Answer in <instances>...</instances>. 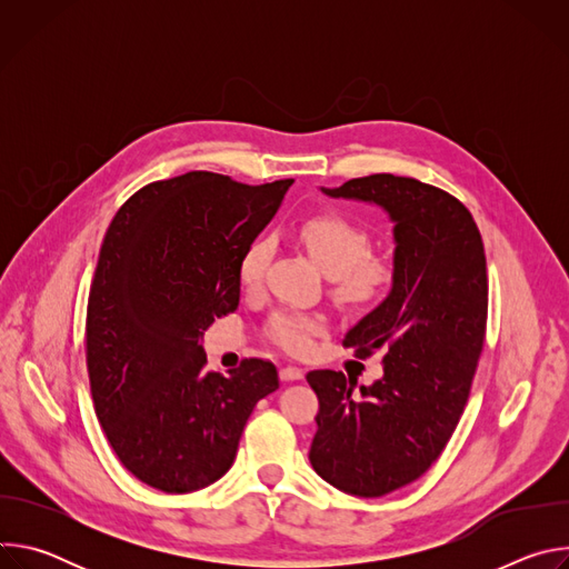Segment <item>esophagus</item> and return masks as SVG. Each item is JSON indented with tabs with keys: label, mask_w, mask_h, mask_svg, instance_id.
Wrapping results in <instances>:
<instances>
[{
	"label": "esophagus",
	"mask_w": 569,
	"mask_h": 569,
	"mask_svg": "<svg viewBox=\"0 0 569 569\" xmlns=\"http://www.w3.org/2000/svg\"><path fill=\"white\" fill-rule=\"evenodd\" d=\"M279 376H281V380H301L303 378V369H299V367H292V365H286V367H281L279 369Z\"/></svg>",
	"instance_id": "1"
}]
</instances>
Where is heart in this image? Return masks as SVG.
<instances>
[{
    "instance_id": "heart-1",
    "label": "heart",
    "mask_w": 569,
    "mask_h": 569,
    "mask_svg": "<svg viewBox=\"0 0 569 569\" xmlns=\"http://www.w3.org/2000/svg\"><path fill=\"white\" fill-rule=\"evenodd\" d=\"M312 259L333 277V290L340 301L358 308L380 303L396 281V261L389 254H373L371 231L338 213L321 211L301 220L297 229ZM272 246L268 238H257L242 250L236 263V279L242 290L261 288ZM327 321L319 315H308L290 308L274 310L268 319V338L288 353H306L312 338L323 333Z\"/></svg>"
}]
</instances>
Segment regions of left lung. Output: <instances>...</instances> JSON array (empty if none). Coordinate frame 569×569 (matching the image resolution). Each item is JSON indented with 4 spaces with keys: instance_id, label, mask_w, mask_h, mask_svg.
<instances>
[{
    "instance_id": "obj_1",
    "label": "left lung",
    "mask_w": 569,
    "mask_h": 569,
    "mask_svg": "<svg viewBox=\"0 0 569 569\" xmlns=\"http://www.w3.org/2000/svg\"><path fill=\"white\" fill-rule=\"evenodd\" d=\"M323 191L376 202L396 222L393 288L342 342L358 360L382 353V376L353 393L342 371L306 373L319 400L312 468L345 493L380 498L419 479L463 415L489 312L483 242L463 202L415 178Z\"/></svg>"
}]
</instances>
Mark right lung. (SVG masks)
<instances>
[{
	"mask_svg": "<svg viewBox=\"0 0 569 569\" xmlns=\"http://www.w3.org/2000/svg\"><path fill=\"white\" fill-rule=\"evenodd\" d=\"M290 187L191 171L139 189L106 231L86 319L90 389L114 455L157 491L220 479L254 405L279 387L261 358L207 371L202 336L238 308V257Z\"/></svg>",
	"mask_w": 569,
	"mask_h": 569,
	"instance_id": "add662e5",
	"label": "right lung"
}]
</instances>
